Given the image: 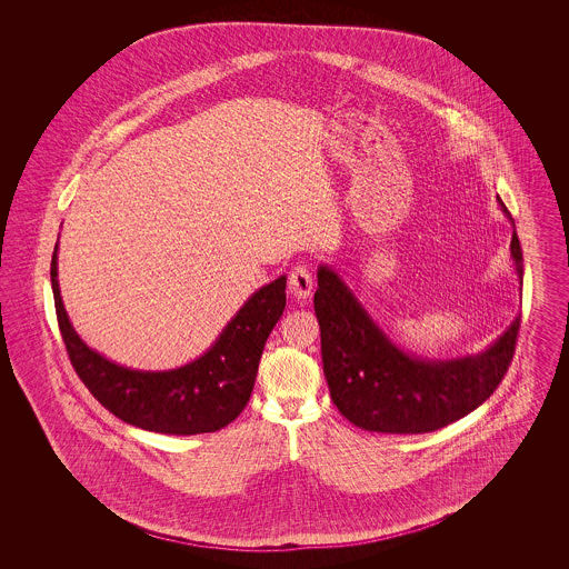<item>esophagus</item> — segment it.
<instances>
[{"label": "esophagus", "instance_id": "34e87169", "mask_svg": "<svg viewBox=\"0 0 569 569\" xmlns=\"http://www.w3.org/2000/svg\"><path fill=\"white\" fill-rule=\"evenodd\" d=\"M288 290L292 297L298 300H305V298L313 295V277L307 267H295L290 277H288Z\"/></svg>", "mask_w": 569, "mask_h": 569}]
</instances>
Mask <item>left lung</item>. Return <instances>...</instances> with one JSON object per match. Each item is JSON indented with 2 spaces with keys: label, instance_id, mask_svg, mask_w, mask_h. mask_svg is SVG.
Returning a JSON list of instances; mask_svg holds the SVG:
<instances>
[{
  "label": "left lung",
  "instance_id": "obj_1",
  "mask_svg": "<svg viewBox=\"0 0 569 569\" xmlns=\"http://www.w3.org/2000/svg\"><path fill=\"white\" fill-rule=\"evenodd\" d=\"M497 202L512 221L501 198ZM510 256L522 286L516 228ZM313 307L332 403L352 425L376 433H431L482 406L512 362L520 328L518 313L482 352L422 358L397 346L328 264L318 267Z\"/></svg>",
  "mask_w": 569,
  "mask_h": 569
}]
</instances>
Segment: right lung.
Returning a JSON list of instances; mask_svg holds the SVG:
<instances>
[{
	"mask_svg": "<svg viewBox=\"0 0 569 569\" xmlns=\"http://www.w3.org/2000/svg\"><path fill=\"white\" fill-rule=\"evenodd\" d=\"M51 260L57 322L74 371L89 392L123 422L163 435L216 433L243 411L258 362L286 309V274L256 290L217 335L211 348L188 365L140 371L89 348L68 318Z\"/></svg>",
	"mask_w": 569,
	"mask_h": 569,
	"instance_id": "1",
	"label": "right lung"
}]
</instances>
